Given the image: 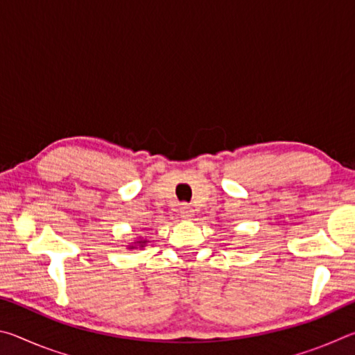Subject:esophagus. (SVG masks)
<instances>
[{
  "mask_svg": "<svg viewBox=\"0 0 355 355\" xmlns=\"http://www.w3.org/2000/svg\"><path fill=\"white\" fill-rule=\"evenodd\" d=\"M180 216H182L183 219H191L192 216H194V209H192L189 205H186V203H183V205L180 207Z\"/></svg>",
  "mask_w": 355,
  "mask_h": 355,
  "instance_id": "obj_1",
  "label": "esophagus"
}]
</instances>
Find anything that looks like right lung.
Listing matches in <instances>:
<instances>
[{
	"label": "right lung",
	"instance_id": "1",
	"mask_svg": "<svg viewBox=\"0 0 355 355\" xmlns=\"http://www.w3.org/2000/svg\"><path fill=\"white\" fill-rule=\"evenodd\" d=\"M137 243H146V241H137Z\"/></svg>",
	"mask_w": 355,
	"mask_h": 355
}]
</instances>
